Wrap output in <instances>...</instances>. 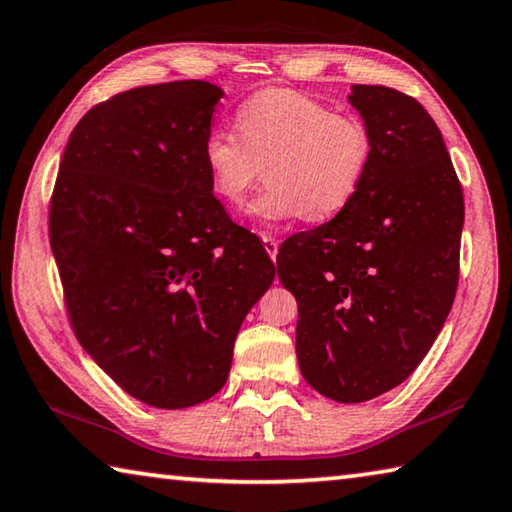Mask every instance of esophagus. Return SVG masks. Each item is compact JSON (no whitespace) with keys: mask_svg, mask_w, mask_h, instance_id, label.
Here are the masks:
<instances>
[{"mask_svg":"<svg viewBox=\"0 0 512 512\" xmlns=\"http://www.w3.org/2000/svg\"><path fill=\"white\" fill-rule=\"evenodd\" d=\"M263 240V247L267 254H270L272 261H276V254H279V240H276L274 236H261Z\"/></svg>","mask_w":512,"mask_h":512,"instance_id":"1","label":"esophagus"}]
</instances>
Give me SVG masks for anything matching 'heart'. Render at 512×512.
Returning a JSON list of instances; mask_svg holds the SVG:
<instances>
[{"label": "heart", "mask_w": 512, "mask_h": 512, "mask_svg": "<svg viewBox=\"0 0 512 512\" xmlns=\"http://www.w3.org/2000/svg\"><path fill=\"white\" fill-rule=\"evenodd\" d=\"M238 134L213 128L204 164L213 193L238 206L263 177L265 191L249 206L254 218L276 222L335 218L360 191L373 161V134L360 116L333 112L294 89H261L236 110Z\"/></svg>", "instance_id": "obj_1"}]
</instances>
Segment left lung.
Here are the masks:
<instances>
[{"label":"left lung","mask_w":512,"mask_h":512,"mask_svg":"<svg viewBox=\"0 0 512 512\" xmlns=\"http://www.w3.org/2000/svg\"><path fill=\"white\" fill-rule=\"evenodd\" d=\"M373 134L360 191L333 220L294 233L276 256L299 306L306 382L364 402L405 382L450 315L459 285L463 188L441 130L414 96L355 85Z\"/></svg>","instance_id":"8db88e82"}]
</instances>
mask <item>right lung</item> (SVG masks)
Segmentation results:
<instances>
[{"mask_svg": "<svg viewBox=\"0 0 512 512\" xmlns=\"http://www.w3.org/2000/svg\"><path fill=\"white\" fill-rule=\"evenodd\" d=\"M220 96L173 80L94 105L51 193V251L80 346L161 409L222 389L242 319L274 281L261 240L213 195L204 141Z\"/></svg>", "mask_w": 512, "mask_h": 512, "instance_id": "add662e5", "label": "right lung"}]
</instances>
